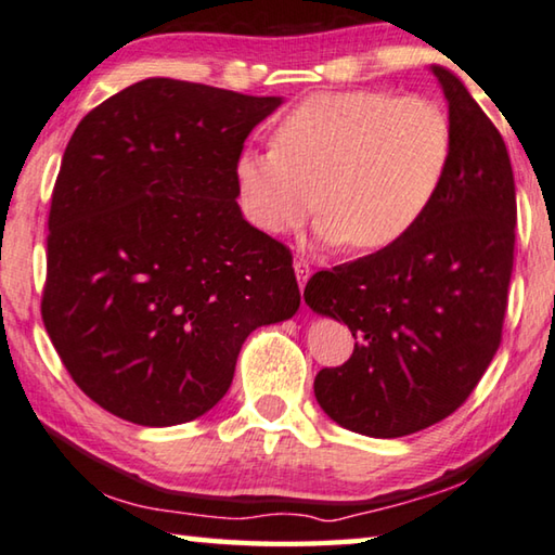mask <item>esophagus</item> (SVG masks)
Instances as JSON below:
<instances>
[{"label":"esophagus","instance_id":"1","mask_svg":"<svg viewBox=\"0 0 555 555\" xmlns=\"http://www.w3.org/2000/svg\"><path fill=\"white\" fill-rule=\"evenodd\" d=\"M295 273H297V280H299V287L305 289L307 280H309V275H311V266H309V260H305V258H297V260H295Z\"/></svg>","mask_w":555,"mask_h":555}]
</instances>
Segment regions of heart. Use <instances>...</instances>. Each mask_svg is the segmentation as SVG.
Segmentation results:
<instances>
[{"mask_svg":"<svg viewBox=\"0 0 555 555\" xmlns=\"http://www.w3.org/2000/svg\"><path fill=\"white\" fill-rule=\"evenodd\" d=\"M273 140L234 162L244 217L260 232L287 234L321 205V242L358 250L413 232L454 156L440 103L379 89L313 93L282 115Z\"/></svg>","mask_w":555,"mask_h":555,"instance_id":"obj_1","label":"heart"}]
</instances>
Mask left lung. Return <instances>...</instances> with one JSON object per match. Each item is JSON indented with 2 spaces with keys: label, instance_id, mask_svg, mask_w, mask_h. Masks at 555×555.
<instances>
[{
  "label": "left lung",
  "instance_id": "left-lung-1",
  "mask_svg": "<svg viewBox=\"0 0 555 555\" xmlns=\"http://www.w3.org/2000/svg\"><path fill=\"white\" fill-rule=\"evenodd\" d=\"M433 72L454 130L440 195L413 232L319 270L305 289L313 311L354 338L348 362L317 374V401L345 430L370 437H403L452 415L503 340L517 224L509 154L459 77Z\"/></svg>",
  "mask_w": 555,
  "mask_h": 555
}]
</instances>
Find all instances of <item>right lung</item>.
<instances>
[{
    "label": "right lung",
    "instance_id": "right-lung-1",
    "mask_svg": "<svg viewBox=\"0 0 555 555\" xmlns=\"http://www.w3.org/2000/svg\"><path fill=\"white\" fill-rule=\"evenodd\" d=\"M280 103L144 79L72 134L40 317L75 384L122 421H195L248 333L299 309L289 248L246 222L234 183L244 140Z\"/></svg>",
    "mask_w": 555,
    "mask_h": 555
}]
</instances>
